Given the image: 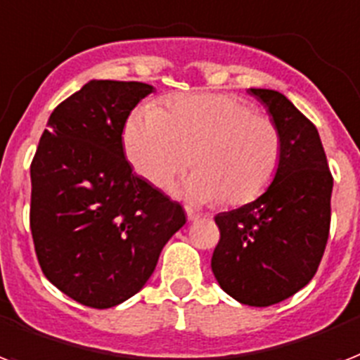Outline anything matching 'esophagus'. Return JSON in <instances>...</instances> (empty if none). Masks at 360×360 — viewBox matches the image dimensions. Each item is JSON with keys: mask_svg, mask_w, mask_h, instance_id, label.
Wrapping results in <instances>:
<instances>
[{"mask_svg": "<svg viewBox=\"0 0 360 360\" xmlns=\"http://www.w3.org/2000/svg\"><path fill=\"white\" fill-rule=\"evenodd\" d=\"M186 214H188L189 221H197L198 217H200V214H197L193 208H186Z\"/></svg>", "mask_w": 360, "mask_h": 360, "instance_id": "esophagus-1", "label": "esophagus"}]
</instances>
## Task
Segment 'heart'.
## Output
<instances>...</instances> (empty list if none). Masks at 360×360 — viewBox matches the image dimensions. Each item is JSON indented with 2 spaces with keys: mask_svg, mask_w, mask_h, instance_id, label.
I'll return each instance as SVG.
<instances>
[{
  "mask_svg": "<svg viewBox=\"0 0 360 360\" xmlns=\"http://www.w3.org/2000/svg\"><path fill=\"white\" fill-rule=\"evenodd\" d=\"M122 145L134 171L160 189L191 165L193 152L198 171L176 188L193 202H252L271 186L283 160L277 124L223 93L174 96L165 109L143 103L126 119Z\"/></svg>",
  "mask_w": 360,
  "mask_h": 360,
  "instance_id": "heart-1",
  "label": "heart"
}]
</instances>
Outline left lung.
<instances>
[{
	"label": "left lung",
	"instance_id": "left-lung-1",
	"mask_svg": "<svg viewBox=\"0 0 360 360\" xmlns=\"http://www.w3.org/2000/svg\"><path fill=\"white\" fill-rule=\"evenodd\" d=\"M283 137L271 186L241 208L215 215L221 238L212 271L230 297L269 307L304 288L320 266L330 225L333 176L316 126L284 94L249 89Z\"/></svg>",
	"mask_w": 360,
	"mask_h": 360
}]
</instances>
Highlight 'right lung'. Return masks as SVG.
<instances>
[{
	"label": "right lung",
	"instance_id": "right-lung-1",
	"mask_svg": "<svg viewBox=\"0 0 360 360\" xmlns=\"http://www.w3.org/2000/svg\"><path fill=\"white\" fill-rule=\"evenodd\" d=\"M154 91L91 79L48 119L31 163V234L42 273L77 303L111 309L135 295L186 225L182 206L131 172L122 130Z\"/></svg>",
	"mask_w": 360,
	"mask_h": 360
}]
</instances>
